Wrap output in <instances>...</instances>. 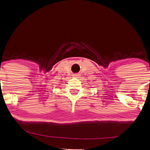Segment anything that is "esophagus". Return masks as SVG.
I'll use <instances>...</instances> for the list:
<instances>
[{"instance_id": "obj_1", "label": "esophagus", "mask_w": 150, "mask_h": 150, "mask_svg": "<svg viewBox=\"0 0 150 150\" xmlns=\"http://www.w3.org/2000/svg\"><path fill=\"white\" fill-rule=\"evenodd\" d=\"M74 76L79 77V76H80V74H74Z\"/></svg>"}]
</instances>
